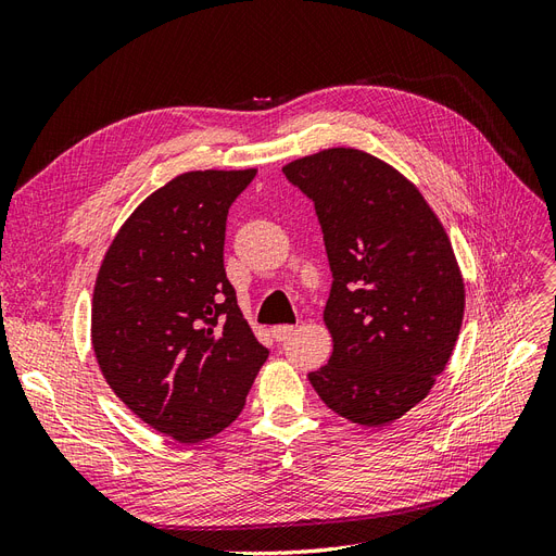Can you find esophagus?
<instances>
[{
    "instance_id": "1",
    "label": "esophagus",
    "mask_w": 556,
    "mask_h": 556,
    "mask_svg": "<svg viewBox=\"0 0 556 556\" xmlns=\"http://www.w3.org/2000/svg\"><path fill=\"white\" fill-rule=\"evenodd\" d=\"M294 331H296V327H294V325H278V327H274V329H271V336H274L276 341H280V343H282V341H288Z\"/></svg>"
}]
</instances>
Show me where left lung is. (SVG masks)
<instances>
[{"instance_id":"left-lung-1","label":"left lung","mask_w":556,"mask_h":556,"mask_svg":"<svg viewBox=\"0 0 556 556\" xmlns=\"http://www.w3.org/2000/svg\"><path fill=\"white\" fill-rule=\"evenodd\" d=\"M282 174L315 204L333 278V352L308 380L350 422L390 425L429 394L462 329L447 233L410 180L362 150L329 148Z\"/></svg>"}]
</instances>
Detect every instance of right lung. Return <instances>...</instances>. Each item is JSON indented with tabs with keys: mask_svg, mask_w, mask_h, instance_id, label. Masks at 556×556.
I'll return each instance as SVG.
<instances>
[{
	"mask_svg": "<svg viewBox=\"0 0 556 556\" xmlns=\"http://www.w3.org/2000/svg\"><path fill=\"white\" fill-rule=\"evenodd\" d=\"M255 174L176 176L127 217L97 276V364L134 415L180 443L229 427L268 357L225 274L227 213Z\"/></svg>",
	"mask_w": 556,
	"mask_h": 556,
	"instance_id": "1",
	"label": "right lung"
}]
</instances>
